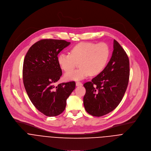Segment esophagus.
I'll use <instances>...</instances> for the list:
<instances>
[{
	"label": "esophagus",
	"mask_w": 151,
	"mask_h": 151,
	"mask_svg": "<svg viewBox=\"0 0 151 151\" xmlns=\"http://www.w3.org/2000/svg\"><path fill=\"white\" fill-rule=\"evenodd\" d=\"M76 85L77 86H81V85H82V83L81 82H76Z\"/></svg>",
	"instance_id": "34e87169"
}]
</instances>
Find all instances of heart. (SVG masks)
I'll return each mask as SVG.
<instances>
[{
    "instance_id": "obj_1",
    "label": "heart",
    "mask_w": 151,
    "mask_h": 151,
    "mask_svg": "<svg viewBox=\"0 0 151 151\" xmlns=\"http://www.w3.org/2000/svg\"><path fill=\"white\" fill-rule=\"evenodd\" d=\"M110 53V48L106 43L80 42L70 49V54H60L57 61L61 69L68 72L64 75L65 79L79 81L90 75L96 76L100 73L107 65ZM78 62L80 68L72 71Z\"/></svg>"
}]
</instances>
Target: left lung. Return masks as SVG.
<instances>
[{"label":"left lung","instance_id":"obj_1","mask_svg":"<svg viewBox=\"0 0 151 151\" xmlns=\"http://www.w3.org/2000/svg\"><path fill=\"white\" fill-rule=\"evenodd\" d=\"M129 76L128 57L119 43L114 39V51L104 70L91 82L83 84L85 109L89 114L101 116L114 111L126 91Z\"/></svg>","mask_w":151,"mask_h":151}]
</instances>
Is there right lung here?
<instances>
[{"mask_svg":"<svg viewBox=\"0 0 151 151\" xmlns=\"http://www.w3.org/2000/svg\"><path fill=\"white\" fill-rule=\"evenodd\" d=\"M70 44L64 40L42 39L29 48L24 60L23 78L27 94L36 108L47 116L61 114L75 88L74 81L55 85L62 75L57 55Z\"/></svg>","mask_w":151,"mask_h":151,"instance_id":"right-lung-1","label":"right lung"}]
</instances>
